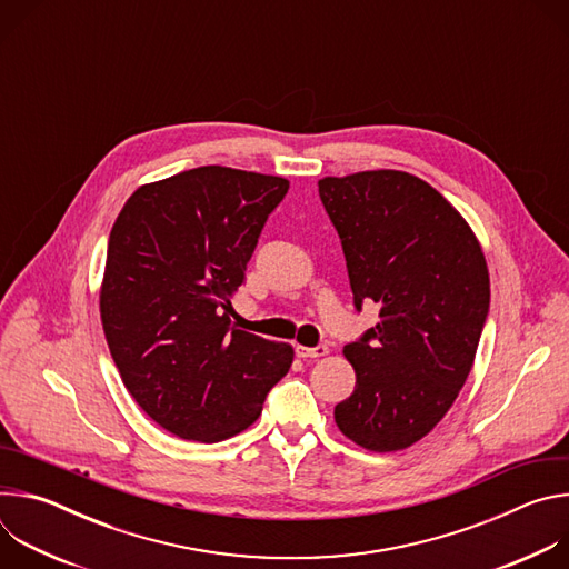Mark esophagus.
I'll return each mask as SVG.
<instances>
[{
	"mask_svg": "<svg viewBox=\"0 0 569 569\" xmlns=\"http://www.w3.org/2000/svg\"><path fill=\"white\" fill-rule=\"evenodd\" d=\"M329 353V347L327 345H317V347H301L297 345V356L299 358H321Z\"/></svg>",
	"mask_w": 569,
	"mask_h": 569,
	"instance_id": "esophagus-1",
	"label": "esophagus"
}]
</instances>
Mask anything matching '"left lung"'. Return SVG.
<instances>
[{"instance_id": "1", "label": "left lung", "mask_w": 569, "mask_h": 569, "mask_svg": "<svg viewBox=\"0 0 569 569\" xmlns=\"http://www.w3.org/2000/svg\"><path fill=\"white\" fill-rule=\"evenodd\" d=\"M347 261L353 306L380 321L345 347L356 389L336 405L345 437L373 452L408 448L450 410L489 317L479 242L457 209L402 171L319 180Z\"/></svg>"}]
</instances>
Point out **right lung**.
Returning <instances> with one entry per match:
<instances>
[{
	"instance_id": "1",
	"label": "right lung",
	"mask_w": 569,
	"mask_h": 569,
	"mask_svg": "<svg viewBox=\"0 0 569 569\" xmlns=\"http://www.w3.org/2000/svg\"><path fill=\"white\" fill-rule=\"evenodd\" d=\"M288 180L200 167L137 189L108 240L103 331L139 408L180 439L250 428L292 347L229 327L268 216Z\"/></svg>"
}]
</instances>
